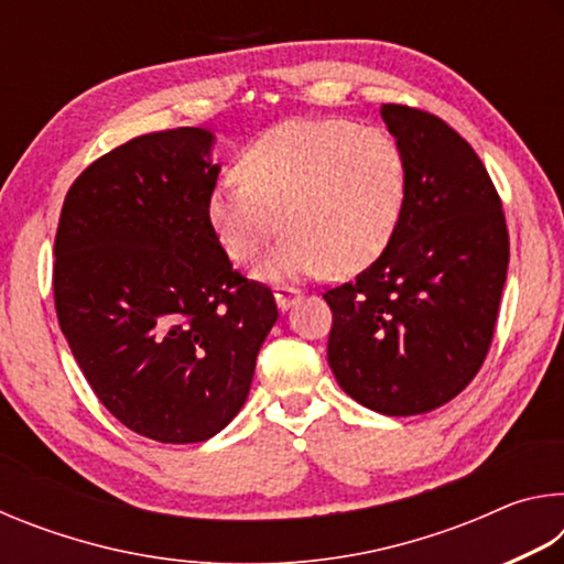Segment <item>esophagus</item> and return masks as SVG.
<instances>
[{
    "label": "esophagus",
    "mask_w": 564,
    "mask_h": 564,
    "mask_svg": "<svg viewBox=\"0 0 564 564\" xmlns=\"http://www.w3.org/2000/svg\"><path fill=\"white\" fill-rule=\"evenodd\" d=\"M299 293L301 291L291 289V285H279V289H275V303H279L281 311H289L295 299H299Z\"/></svg>",
    "instance_id": "esophagus-1"
}]
</instances>
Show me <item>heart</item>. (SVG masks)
<instances>
[{
    "mask_svg": "<svg viewBox=\"0 0 564 564\" xmlns=\"http://www.w3.org/2000/svg\"><path fill=\"white\" fill-rule=\"evenodd\" d=\"M243 181L208 198L228 259L253 263L289 228L269 273L299 279L360 271L386 251L408 198V159L388 129L350 119H295L243 151Z\"/></svg>",
    "mask_w": 564,
    "mask_h": 564,
    "instance_id": "obj_1",
    "label": "heart"
}]
</instances>
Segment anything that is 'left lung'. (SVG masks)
Instances as JSON below:
<instances>
[{
  "label": "left lung",
  "mask_w": 564,
  "mask_h": 564,
  "mask_svg": "<svg viewBox=\"0 0 564 564\" xmlns=\"http://www.w3.org/2000/svg\"><path fill=\"white\" fill-rule=\"evenodd\" d=\"M408 159V198L386 251L323 299L333 311L328 366L376 413L420 415L470 386L488 356L510 236L473 147L443 119L380 109Z\"/></svg>",
  "instance_id": "8db88e82"
}]
</instances>
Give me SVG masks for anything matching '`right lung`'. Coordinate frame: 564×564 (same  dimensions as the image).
<instances>
[{"instance_id":"right-lung-1","label":"right lung","mask_w":564,"mask_h":564,"mask_svg":"<svg viewBox=\"0 0 564 564\" xmlns=\"http://www.w3.org/2000/svg\"><path fill=\"white\" fill-rule=\"evenodd\" d=\"M214 133H144L94 161L64 198L54 305L84 378L129 431L202 443L231 423L279 318L208 221Z\"/></svg>"}]
</instances>
